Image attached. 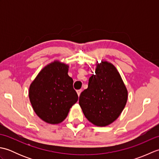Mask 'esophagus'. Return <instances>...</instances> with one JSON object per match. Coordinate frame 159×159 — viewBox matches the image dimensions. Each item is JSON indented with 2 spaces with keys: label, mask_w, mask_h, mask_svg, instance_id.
<instances>
[{
  "label": "esophagus",
  "mask_w": 159,
  "mask_h": 159,
  "mask_svg": "<svg viewBox=\"0 0 159 159\" xmlns=\"http://www.w3.org/2000/svg\"><path fill=\"white\" fill-rule=\"evenodd\" d=\"M82 89H78V90H76V92H77V93H78V96H80V93L82 92Z\"/></svg>",
  "instance_id": "esophagus-1"
}]
</instances>
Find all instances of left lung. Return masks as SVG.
<instances>
[{"mask_svg": "<svg viewBox=\"0 0 159 159\" xmlns=\"http://www.w3.org/2000/svg\"><path fill=\"white\" fill-rule=\"evenodd\" d=\"M95 72L89 78L88 88L80 93L79 104L90 122L105 126L122 112L128 92L119 72L111 63H98Z\"/></svg>", "mask_w": 159, "mask_h": 159, "instance_id": "1", "label": "left lung"}]
</instances>
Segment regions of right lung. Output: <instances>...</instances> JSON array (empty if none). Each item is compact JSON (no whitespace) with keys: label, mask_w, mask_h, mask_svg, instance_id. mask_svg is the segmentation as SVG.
Here are the masks:
<instances>
[{"label":"right lung","mask_w":159,"mask_h":159,"mask_svg":"<svg viewBox=\"0 0 159 159\" xmlns=\"http://www.w3.org/2000/svg\"><path fill=\"white\" fill-rule=\"evenodd\" d=\"M68 66L55 61L46 66L29 88L33 110L42 120L55 124L66 119L70 109L78 101Z\"/></svg>","instance_id":"right-lung-1"}]
</instances>
